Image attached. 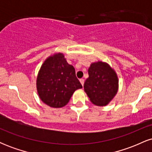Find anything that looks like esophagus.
<instances>
[{
    "label": "esophagus",
    "mask_w": 152,
    "mask_h": 152,
    "mask_svg": "<svg viewBox=\"0 0 152 152\" xmlns=\"http://www.w3.org/2000/svg\"><path fill=\"white\" fill-rule=\"evenodd\" d=\"M80 82H81L82 86H83V84H84V79H83V78H81V79H80Z\"/></svg>",
    "instance_id": "esophagus-1"
}]
</instances>
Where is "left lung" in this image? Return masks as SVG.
I'll return each instance as SVG.
<instances>
[{"mask_svg":"<svg viewBox=\"0 0 152 152\" xmlns=\"http://www.w3.org/2000/svg\"><path fill=\"white\" fill-rule=\"evenodd\" d=\"M83 88L90 101L96 106L107 105L118 91L116 72L108 64L98 61L91 64Z\"/></svg>","mask_w":152,"mask_h":152,"instance_id":"8db88e82","label":"left lung"}]
</instances>
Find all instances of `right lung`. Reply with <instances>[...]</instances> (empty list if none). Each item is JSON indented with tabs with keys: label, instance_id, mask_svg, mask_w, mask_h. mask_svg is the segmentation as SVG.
Masks as SVG:
<instances>
[{
	"label": "right lung",
	"instance_id": "add662e5",
	"mask_svg": "<svg viewBox=\"0 0 152 152\" xmlns=\"http://www.w3.org/2000/svg\"><path fill=\"white\" fill-rule=\"evenodd\" d=\"M36 87L40 99L53 108L66 106L74 92L82 88L74 66L69 64L61 53L50 56L38 72Z\"/></svg>",
	"mask_w": 152,
	"mask_h": 152
}]
</instances>
